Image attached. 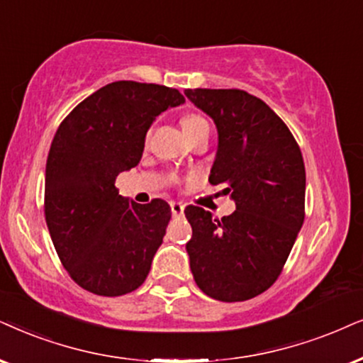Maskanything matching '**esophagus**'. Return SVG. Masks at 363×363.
<instances>
[{"mask_svg": "<svg viewBox=\"0 0 363 363\" xmlns=\"http://www.w3.org/2000/svg\"><path fill=\"white\" fill-rule=\"evenodd\" d=\"M171 211L172 216H182V213H184V206L181 203H171Z\"/></svg>", "mask_w": 363, "mask_h": 363, "instance_id": "1", "label": "esophagus"}]
</instances>
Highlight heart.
Wrapping results in <instances>:
<instances>
[{"mask_svg":"<svg viewBox=\"0 0 363 363\" xmlns=\"http://www.w3.org/2000/svg\"><path fill=\"white\" fill-rule=\"evenodd\" d=\"M181 127H182V130H184V134L189 140L192 139V137H196L197 134H201V132L209 130L208 121H206L204 117L197 116V113H189V116L182 117Z\"/></svg>","mask_w":363,"mask_h":363,"instance_id":"b5f03b06","label":"heart"}]
</instances>
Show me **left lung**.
<instances>
[{"mask_svg":"<svg viewBox=\"0 0 363 363\" xmlns=\"http://www.w3.org/2000/svg\"><path fill=\"white\" fill-rule=\"evenodd\" d=\"M184 94L218 127L209 182L226 186L236 203L235 213L221 219L186 208L191 272L214 300H250L277 281L303 224V155L286 123L255 95L238 89Z\"/></svg>","mask_w":363,"mask_h":363,"instance_id":"8db88e82","label":"left lung"}]
</instances>
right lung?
<instances>
[{"label": "right lung", "instance_id": "add662e5", "mask_svg": "<svg viewBox=\"0 0 363 363\" xmlns=\"http://www.w3.org/2000/svg\"><path fill=\"white\" fill-rule=\"evenodd\" d=\"M181 91L132 80L94 91L63 118L45 172V219L70 278L100 296H122L147 278L171 221L166 201L137 204L116 177L135 167L155 117Z\"/></svg>", "mask_w": 363, "mask_h": 363}]
</instances>
